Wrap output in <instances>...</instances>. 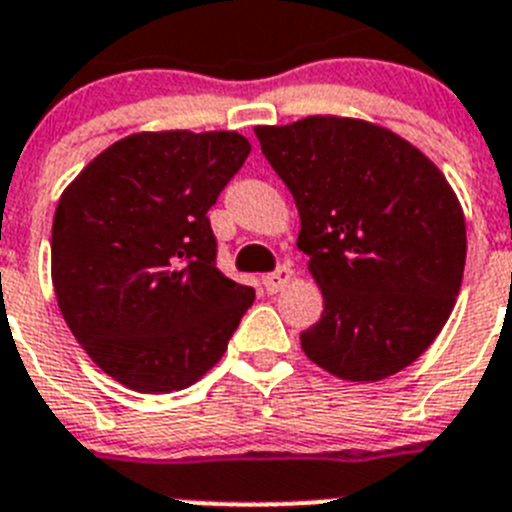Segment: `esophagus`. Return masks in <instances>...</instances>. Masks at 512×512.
<instances>
[{"label": "esophagus", "instance_id": "esophagus-1", "mask_svg": "<svg viewBox=\"0 0 512 512\" xmlns=\"http://www.w3.org/2000/svg\"><path fill=\"white\" fill-rule=\"evenodd\" d=\"M290 278H293V270L288 265H280L278 270L262 278V285H265L267 293H278V290H283L290 283Z\"/></svg>", "mask_w": 512, "mask_h": 512}]
</instances>
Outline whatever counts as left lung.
Instances as JSON below:
<instances>
[{
    "label": "left lung",
    "instance_id": "left-lung-1",
    "mask_svg": "<svg viewBox=\"0 0 512 512\" xmlns=\"http://www.w3.org/2000/svg\"><path fill=\"white\" fill-rule=\"evenodd\" d=\"M301 216L298 250L324 293L301 334L311 362L377 382L416 362L449 319L467 227L444 173L395 132L349 117L255 127Z\"/></svg>",
    "mask_w": 512,
    "mask_h": 512
}]
</instances>
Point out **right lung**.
I'll return each mask as SVG.
<instances>
[{
    "label": "right lung",
    "instance_id": "right-lung-1",
    "mask_svg": "<svg viewBox=\"0 0 512 512\" xmlns=\"http://www.w3.org/2000/svg\"><path fill=\"white\" fill-rule=\"evenodd\" d=\"M250 150L237 132H137L96 155L58 201L50 262L63 319L137 393L206 375L255 301L216 267L206 216Z\"/></svg>",
    "mask_w": 512,
    "mask_h": 512
}]
</instances>
